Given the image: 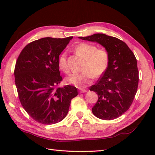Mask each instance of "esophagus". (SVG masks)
Here are the masks:
<instances>
[{"instance_id": "obj_1", "label": "esophagus", "mask_w": 155, "mask_h": 155, "mask_svg": "<svg viewBox=\"0 0 155 155\" xmlns=\"http://www.w3.org/2000/svg\"><path fill=\"white\" fill-rule=\"evenodd\" d=\"M87 91V89H85V88H81V93H86Z\"/></svg>"}]
</instances>
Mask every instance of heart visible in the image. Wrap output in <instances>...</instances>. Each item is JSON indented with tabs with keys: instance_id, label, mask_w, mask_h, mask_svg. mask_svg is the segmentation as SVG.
I'll return each mask as SVG.
<instances>
[{
	"instance_id": "obj_1",
	"label": "heart",
	"mask_w": 155,
	"mask_h": 155,
	"mask_svg": "<svg viewBox=\"0 0 155 155\" xmlns=\"http://www.w3.org/2000/svg\"><path fill=\"white\" fill-rule=\"evenodd\" d=\"M74 51L78 55L84 58L83 71L71 74L66 78V82L79 88H83L89 84L94 77H98L104 73L109 63V55L104 49L97 48L95 45L87 42L77 45L74 47ZM58 65L64 73L69 72L66 52L59 56Z\"/></svg>"
}]
</instances>
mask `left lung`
I'll return each instance as SVG.
<instances>
[{
  "instance_id": "obj_1",
  "label": "left lung",
  "mask_w": 155,
  "mask_h": 155,
  "mask_svg": "<svg viewBox=\"0 0 155 155\" xmlns=\"http://www.w3.org/2000/svg\"><path fill=\"white\" fill-rule=\"evenodd\" d=\"M79 38L97 42L109 55L107 71L90 88L98 97L92 112L101 119H115L130 108L137 93L139 71L135 56L125 42L110 36L97 33Z\"/></svg>"
}]
</instances>
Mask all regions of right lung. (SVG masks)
<instances>
[{
  "label": "right lung",
  "mask_w": 155,
  "mask_h": 155,
  "mask_svg": "<svg viewBox=\"0 0 155 155\" xmlns=\"http://www.w3.org/2000/svg\"><path fill=\"white\" fill-rule=\"evenodd\" d=\"M72 37L42 38L27 45L16 62L15 84L20 101L35 120L53 124L67 116L77 88L57 87L62 78L58 60Z\"/></svg>",
  "instance_id": "obj_1"
}]
</instances>
